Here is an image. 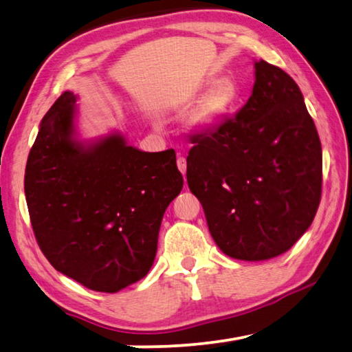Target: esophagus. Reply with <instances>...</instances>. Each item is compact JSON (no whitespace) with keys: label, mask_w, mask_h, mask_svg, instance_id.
I'll return each mask as SVG.
<instances>
[{"label":"esophagus","mask_w":352,"mask_h":352,"mask_svg":"<svg viewBox=\"0 0 352 352\" xmlns=\"http://www.w3.org/2000/svg\"><path fill=\"white\" fill-rule=\"evenodd\" d=\"M177 166H178V170H180L183 175H186V158L178 157L177 158Z\"/></svg>","instance_id":"esophagus-1"}]
</instances>
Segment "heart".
Instances as JSON below:
<instances>
[{"mask_svg": "<svg viewBox=\"0 0 352 352\" xmlns=\"http://www.w3.org/2000/svg\"><path fill=\"white\" fill-rule=\"evenodd\" d=\"M211 82L212 79H206L201 87L205 88ZM239 96V87L231 77H222L216 80L190 115V127L195 130H206L217 126L236 109Z\"/></svg>", "mask_w": 352, "mask_h": 352, "instance_id": "obj_1", "label": "heart"}]
</instances>
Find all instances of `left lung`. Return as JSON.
Wrapping results in <instances>:
<instances>
[{
    "label": "left lung",
    "instance_id": "obj_1",
    "mask_svg": "<svg viewBox=\"0 0 352 352\" xmlns=\"http://www.w3.org/2000/svg\"><path fill=\"white\" fill-rule=\"evenodd\" d=\"M254 69L247 104L190 136L186 160L214 242L242 261L287 252L311 226L323 182L321 142L300 88L265 60Z\"/></svg>",
    "mask_w": 352,
    "mask_h": 352
}]
</instances>
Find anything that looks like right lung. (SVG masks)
Returning a JSON list of instances; mask_svg holds the SVG:
<instances>
[{"label": "right lung", "mask_w": 352, "mask_h": 352, "mask_svg": "<svg viewBox=\"0 0 352 352\" xmlns=\"http://www.w3.org/2000/svg\"><path fill=\"white\" fill-rule=\"evenodd\" d=\"M76 96L65 91L29 152L25 194L35 239L57 272L115 294L147 275L166 208L183 188L175 152H141L121 135L74 140Z\"/></svg>", "instance_id": "obj_1"}]
</instances>
